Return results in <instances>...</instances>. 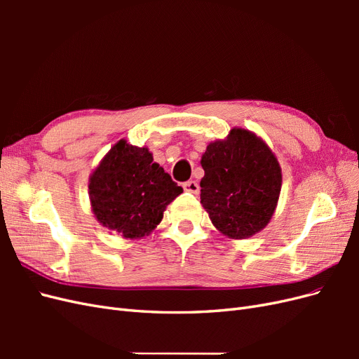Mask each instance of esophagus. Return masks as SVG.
I'll return each instance as SVG.
<instances>
[{"instance_id":"34e87169","label":"esophagus","mask_w":359,"mask_h":359,"mask_svg":"<svg viewBox=\"0 0 359 359\" xmlns=\"http://www.w3.org/2000/svg\"><path fill=\"white\" fill-rule=\"evenodd\" d=\"M182 189L189 191V193H193V194H198L199 193V184L196 181H187L182 184Z\"/></svg>"}]
</instances>
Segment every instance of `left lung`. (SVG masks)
Segmentation results:
<instances>
[{
  "instance_id": "left-lung-1",
  "label": "left lung",
  "mask_w": 359,
  "mask_h": 359,
  "mask_svg": "<svg viewBox=\"0 0 359 359\" xmlns=\"http://www.w3.org/2000/svg\"><path fill=\"white\" fill-rule=\"evenodd\" d=\"M201 165V203L217 231L233 240L262 231L281 190L280 165L264 140L232 128L224 140L206 147Z\"/></svg>"
}]
</instances>
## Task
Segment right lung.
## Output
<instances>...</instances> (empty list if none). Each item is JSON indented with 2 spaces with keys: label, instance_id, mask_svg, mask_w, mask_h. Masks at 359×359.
Segmentation results:
<instances>
[{
  "label": "right lung",
  "instance_id": "right-lung-1",
  "mask_svg": "<svg viewBox=\"0 0 359 359\" xmlns=\"http://www.w3.org/2000/svg\"><path fill=\"white\" fill-rule=\"evenodd\" d=\"M88 190L95 219L130 240L154 231L166 206L182 193L148 148L124 139L95 168Z\"/></svg>",
  "mask_w": 359,
  "mask_h": 359
}]
</instances>
